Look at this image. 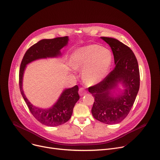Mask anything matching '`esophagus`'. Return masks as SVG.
Masks as SVG:
<instances>
[{"label": "esophagus", "mask_w": 160, "mask_h": 160, "mask_svg": "<svg viewBox=\"0 0 160 160\" xmlns=\"http://www.w3.org/2000/svg\"><path fill=\"white\" fill-rule=\"evenodd\" d=\"M78 93H79V94H80V96H83V95H84L87 93V92L86 91L84 88H80Z\"/></svg>", "instance_id": "34e87169"}]
</instances>
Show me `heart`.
I'll return each instance as SVG.
<instances>
[{
  "instance_id": "obj_1",
  "label": "heart",
  "mask_w": 160,
  "mask_h": 160,
  "mask_svg": "<svg viewBox=\"0 0 160 160\" xmlns=\"http://www.w3.org/2000/svg\"><path fill=\"white\" fill-rule=\"evenodd\" d=\"M112 62V52L98 44L78 48L71 56L72 66L74 68H83L82 79L88 85H95L105 79Z\"/></svg>"
}]
</instances>
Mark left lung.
<instances>
[{
  "label": "left lung",
  "instance_id": "obj_1",
  "mask_svg": "<svg viewBox=\"0 0 160 160\" xmlns=\"http://www.w3.org/2000/svg\"><path fill=\"white\" fill-rule=\"evenodd\" d=\"M110 46L115 68L102 81L89 88L95 97L92 109L96 120L106 124L121 122L129 113L140 86V74L135 55L130 48L113 38L101 37ZM120 83L118 94L115 91Z\"/></svg>",
  "mask_w": 160,
  "mask_h": 160
}]
</instances>
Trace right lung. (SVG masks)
<instances>
[{"label": "right lung", "mask_w": 160, "mask_h": 160, "mask_svg": "<svg viewBox=\"0 0 160 160\" xmlns=\"http://www.w3.org/2000/svg\"><path fill=\"white\" fill-rule=\"evenodd\" d=\"M68 37H58L53 39H42L32 46L25 53L19 68V88L25 102L31 114L41 123L47 126H58L71 118L73 108L80 96L77 85L65 89L55 104L48 108L33 105L27 98L23 90V74L27 65L40 59L58 58L62 55L61 50L65 47Z\"/></svg>", "instance_id": "add662e5"}]
</instances>
